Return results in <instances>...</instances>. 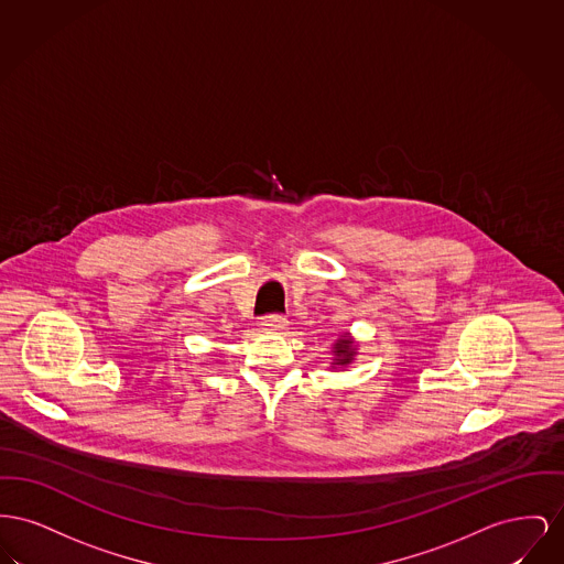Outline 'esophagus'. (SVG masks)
Segmentation results:
<instances>
[{"label":"esophagus","instance_id":"1","mask_svg":"<svg viewBox=\"0 0 564 564\" xmlns=\"http://www.w3.org/2000/svg\"><path fill=\"white\" fill-rule=\"evenodd\" d=\"M261 326L268 333H282L289 326V321L284 316H268V318H263Z\"/></svg>","mask_w":564,"mask_h":564}]
</instances>
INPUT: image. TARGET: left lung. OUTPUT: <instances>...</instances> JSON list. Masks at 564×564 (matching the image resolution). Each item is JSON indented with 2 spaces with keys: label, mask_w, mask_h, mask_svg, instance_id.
Instances as JSON below:
<instances>
[{
  "label": "left lung",
  "mask_w": 564,
  "mask_h": 564,
  "mask_svg": "<svg viewBox=\"0 0 564 564\" xmlns=\"http://www.w3.org/2000/svg\"><path fill=\"white\" fill-rule=\"evenodd\" d=\"M330 355H333L330 369H339V367L344 369V367L352 365L356 355H358V344H356L355 337H352L350 333H341V335L333 341Z\"/></svg>",
  "instance_id": "1"
}]
</instances>
